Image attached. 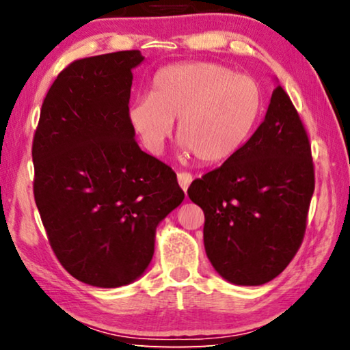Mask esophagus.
Here are the masks:
<instances>
[{"instance_id": "34e87169", "label": "esophagus", "mask_w": 350, "mask_h": 350, "mask_svg": "<svg viewBox=\"0 0 350 350\" xmlns=\"http://www.w3.org/2000/svg\"><path fill=\"white\" fill-rule=\"evenodd\" d=\"M177 180H179V185H180L183 191H187L189 183L193 182V176L189 173H183V171H182V173H177Z\"/></svg>"}]
</instances>
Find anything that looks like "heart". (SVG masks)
I'll return each mask as SVG.
<instances>
[{
  "label": "heart",
  "instance_id": "heart-1",
  "mask_svg": "<svg viewBox=\"0 0 350 350\" xmlns=\"http://www.w3.org/2000/svg\"><path fill=\"white\" fill-rule=\"evenodd\" d=\"M262 112V92L252 77L217 63L191 62L159 69L150 96L134 100L128 120L148 151L161 152L177 120V139L200 163L234 156Z\"/></svg>",
  "mask_w": 350,
  "mask_h": 350
}]
</instances>
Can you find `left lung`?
I'll return each mask as SVG.
<instances>
[{
    "label": "left lung",
    "mask_w": 350,
    "mask_h": 350,
    "mask_svg": "<svg viewBox=\"0 0 350 350\" xmlns=\"http://www.w3.org/2000/svg\"><path fill=\"white\" fill-rule=\"evenodd\" d=\"M313 189L309 135L278 85L247 144L188 188L204 210L205 252L217 273L238 286L280 275L303 244Z\"/></svg>",
    "instance_id": "left-lung-1"
}]
</instances>
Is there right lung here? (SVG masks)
<instances>
[{
	"label": "right lung",
	"instance_id": "obj_1",
	"mask_svg": "<svg viewBox=\"0 0 350 350\" xmlns=\"http://www.w3.org/2000/svg\"><path fill=\"white\" fill-rule=\"evenodd\" d=\"M140 51L75 60L52 83L32 144L33 198L57 259L75 280L126 286L154 254L156 228L185 194L129 125Z\"/></svg>",
	"mask_w": 350,
	"mask_h": 350
}]
</instances>
